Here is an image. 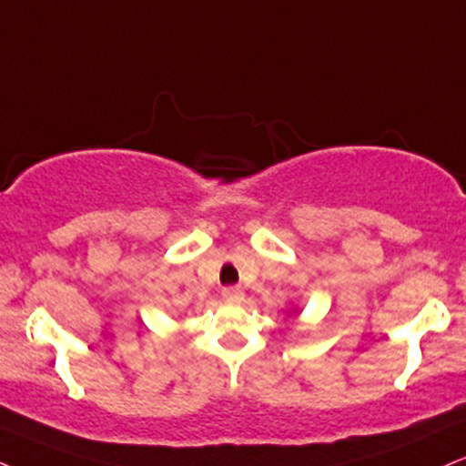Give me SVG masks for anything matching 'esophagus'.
I'll list each match as a JSON object with an SVG mask.
<instances>
[{"label":"esophagus","mask_w":466,"mask_h":466,"mask_svg":"<svg viewBox=\"0 0 466 466\" xmlns=\"http://www.w3.org/2000/svg\"><path fill=\"white\" fill-rule=\"evenodd\" d=\"M222 298H224V302H228V304H239L244 300V289L242 287H224Z\"/></svg>","instance_id":"obj_1"}]
</instances>
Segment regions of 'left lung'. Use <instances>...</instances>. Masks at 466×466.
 <instances>
[{"label": "left lung", "instance_id": "left-lung-1", "mask_svg": "<svg viewBox=\"0 0 466 466\" xmlns=\"http://www.w3.org/2000/svg\"><path fill=\"white\" fill-rule=\"evenodd\" d=\"M300 313L302 311H300V309H298V304H291V307L285 311L287 318H298V315H300Z\"/></svg>", "mask_w": 466, "mask_h": 466}]
</instances>
